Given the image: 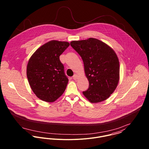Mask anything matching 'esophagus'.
<instances>
[{
	"label": "esophagus",
	"mask_w": 149,
	"mask_h": 149,
	"mask_svg": "<svg viewBox=\"0 0 149 149\" xmlns=\"http://www.w3.org/2000/svg\"><path fill=\"white\" fill-rule=\"evenodd\" d=\"M77 78H78V76L77 75V74H74V76H73V79L74 80H77Z\"/></svg>",
	"instance_id": "obj_1"
}]
</instances>
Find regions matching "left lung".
<instances>
[{
  "label": "left lung",
  "instance_id": "8db88e82",
  "mask_svg": "<svg viewBox=\"0 0 149 149\" xmlns=\"http://www.w3.org/2000/svg\"><path fill=\"white\" fill-rule=\"evenodd\" d=\"M70 45L81 56L89 81V88L83 92V95L93 103L106 100L119 81V61L115 51L106 43L93 38L73 41Z\"/></svg>",
  "mask_w": 149,
  "mask_h": 149
}]
</instances>
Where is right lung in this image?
<instances>
[{
  "instance_id": "1",
  "label": "right lung",
  "mask_w": 149,
  "mask_h": 149,
  "mask_svg": "<svg viewBox=\"0 0 149 149\" xmlns=\"http://www.w3.org/2000/svg\"><path fill=\"white\" fill-rule=\"evenodd\" d=\"M69 43L52 40L40 47L27 65V77L35 95L46 102H54L64 92L68 79L60 55Z\"/></svg>"
}]
</instances>
